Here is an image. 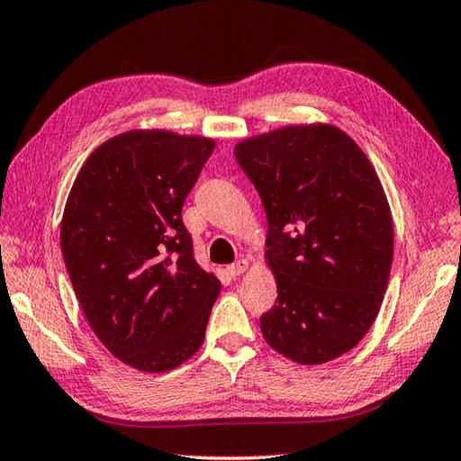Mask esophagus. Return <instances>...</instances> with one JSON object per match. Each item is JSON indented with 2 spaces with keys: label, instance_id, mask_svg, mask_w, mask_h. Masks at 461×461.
Returning <instances> with one entry per match:
<instances>
[{
  "label": "esophagus",
  "instance_id": "34e87169",
  "mask_svg": "<svg viewBox=\"0 0 461 461\" xmlns=\"http://www.w3.org/2000/svg\"><path fill=\"white\" fill-rule=\"evenodd\" d=\"M247 268H249V260L242 258V260H237V263L229 265V267H227V273H229L230 276H239V275L245 273Z\"/></svg>",
  "mask_w": 461,
  "mask_h": 461
}]
</instances>
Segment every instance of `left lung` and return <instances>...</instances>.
<instances>
[{
    "instance_id": "1",
    "label": "left lung",
    "mask_w": 461,
    "mask_h": 461,
    "mask_svg": "<svg viewBox=\"0 0 461 461\" xmlns=\"http://www.w3.org/2000/svg\"><path fill=\"white\" fill-rule=\"evenodd\" d=\"M234 156L263 201L265 263L276 305L260 331L276 353L321 366L351 351L377 319L393 260V219L375 168L333 124L250 136Z\"/></svg>"
}]
</instances>
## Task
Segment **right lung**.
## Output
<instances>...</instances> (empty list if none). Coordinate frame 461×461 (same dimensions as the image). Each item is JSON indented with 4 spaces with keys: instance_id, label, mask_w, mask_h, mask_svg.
Here are the masks:
<instances>
[{
    "instance_id": "right-lung-1",
    "label": "right lung",
    "mask_w": 461,
    "mask_h": 461,
    "mask_svg": "<svg viewBox=\"0 0 461 461\" xmlns=\"http://www.w3.org/2000/svg\"><path fill=\"white\" fill-rule=\"evenodd\" d=\"M206 136L130 130L95 149L69 190L59 240L74 293L102 345L144 373L201 349L221 281L194 260L180 219Z\"/></svg>"
}]
</instances>
